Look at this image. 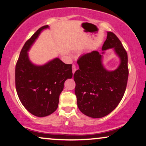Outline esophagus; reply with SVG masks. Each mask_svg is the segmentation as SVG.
I'll list each match as a JSON object with an SVG mask.
<instances>
[{
  "mask_svg": "<svg viewBox=\"0 0 146 146\" xmlns=\"http://www.w3.org/2000/svg\"><path fill=\"white\" fill-rule=\"evenodd\" d=\"M72 70H73V74H74L75 71H76V70H77L76 67H75V64H73V65H72Z\"/></svg>",
  "mask_w": 146,
  "mask_h": 146,
  "instance_id": "34e87169",
  "label": "esophagus"
}]
</instances>
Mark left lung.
Returning a JSON list of instances; mask_svg holds the SVG:
<instances>
[{"label":"left lung","instance_id":"1","mask_svg":"<svg viewBox=\"0 0 146 146\" xmlns=\"http://www.w3.org/2000/svg\"><path fill=\"white\" fill-rule=\"evenodd\" d=\"M110 48L121 60L114 71H108L102 64V54ZM102 50V54L94 50L81 56L77 60L79 69L73 75L79 109L92 118L104 117L115 109L124 96L128 80L127 53L114 33L107 32Z\"/></svg>","mask_w":146,"mask_h":146}]
</instances>
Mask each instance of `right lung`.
<instances>
[{"instance_id":"obj_1","label":"right lung","mask_w":146,"mask_h":146,"mask_svg":"<svg viewBox=\"0 0 146 146\" xmlns=\"http://www.w3.org/2000/svg\"><path fill=\"white\" fill-rule=\"evenodd\" d=\"M40 27L24 44L15 67V86L18 97L31 114L44 117L58 108L59 96L64 82L73 77L72 64L58 58L44 65H36L29 60L27 52L43 29Z\"/></svg>"}]
</instances>
